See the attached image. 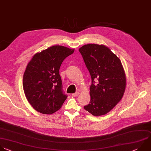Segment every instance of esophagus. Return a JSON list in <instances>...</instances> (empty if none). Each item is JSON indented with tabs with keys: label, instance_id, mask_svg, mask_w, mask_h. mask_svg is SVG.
<instances>
[{
	"label": "esophagus",
	"instance_id": "obj_1",
	"mask_svg": "<svg viewBox=\"0 0 151 151\" xmlns=\"http://www.w3.org/2000/svg\"><path fill=\"white\" fill-rule=\"evenodd\" d=\"M79 94V92H75V93H73V94H72V96H78Z\"/></svg>",
	"mask_w": 151,
	"mask_h": 151
}]
</instances>
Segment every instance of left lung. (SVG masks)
I'll use <instances>...</instances> for the list:
<instances>
[{"instance_id": "1", "label": "left lung", "mask_w": 151, "mask_h": 151, "mask_svg": "<svg viewBox=\"0 0 151 151\" xmlns=\"http://www.w3.org/2000/svg\"><path fill=\"white\" fill-rule=\"evenodd\" d=\"M79 51L92 79L91 101L84 109L94 116L105 115L120 102L125 91L126 77L122 62L103 44H85Z\"/></svg>"}]
</instances>
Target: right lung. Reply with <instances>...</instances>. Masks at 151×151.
I'll use <instances>...</instances> for the list:
<instances>
[{"label":"right lung","instance_id":"right-lung-1","mask_svg":"<svg viewBox=\"0 0 151 151\" xmlns=\"http://www.w3.org/2000/svg\"><path fill=\"white\" fill-rule=\"evenodd\" d=\"M75 49L53 45L35 54L23 76V88L31 106L38 112L51 114L59 110L68 96L62 90L59 69Z\"/></svg>","mask_w":151,"mask_h":151}]
</instances>
